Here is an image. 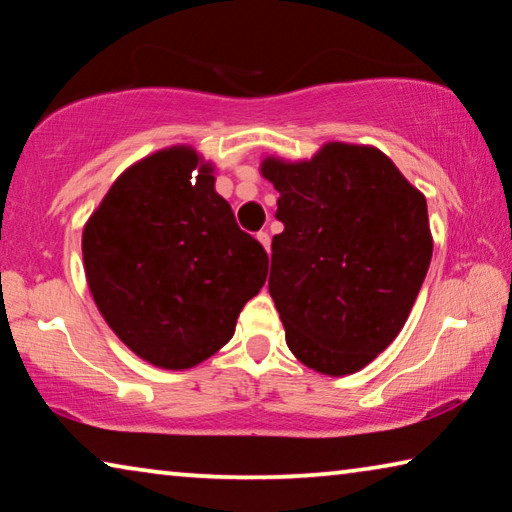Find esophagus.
<instances>
[{
	"label": "esophagus",
	"mask_w": 512,
	"mask_h": 512,
	"mask_svg": "<svg viewBox=\"0 0 512 512\" xmlns=\"http://www.w3.org/2000/svg\"><path fill=\"white\" fill-rule=\"evenodd\" d=\"M257 241L262 244L266 250L271 248V237H268V232H257Z\"/></svg>",
	"instance_id": "esophagus-1"
}]
</instances>
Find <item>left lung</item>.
I'll use <instances>...</instances> for the list:
<instances>
[{
  "label": "left lung",
  "mask_w": 512,
  "mask_h": 512,
  "mask_svg": "<svg viewBox=\"0 0 512 512\" xmlns=\"http://www.w3.org/2000/svg\"><path fill=\"white\" fill-rule=\"evenodd\" d=\"M280 192L268 291L307 368L352 375L400 334L429 271L427 201L388 155L329 142L307 162L266 158Z\"/></svg>",
  "instance_id": "left-lung-1"
}]
</instances>
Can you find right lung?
Wrapping results in <instances>:
<instances>
[{
  "label": "right lung",
  "mask_w": 512,
  "mask_h": 512,
  "mask_svg": "<svg viewBox=\"0 0 512 512\" xmlns=\"http://www.w3.org/2000/svg\"><path fill=\"white\" fill-rule=\"evenodd\" d=\"M83 264L112 332L167 370L221 350L268 273L264 246L239 228L189 146L121 173L85 223Z\"/></svg>",
  "instance_id": "obj_1"
}]
</instances>
